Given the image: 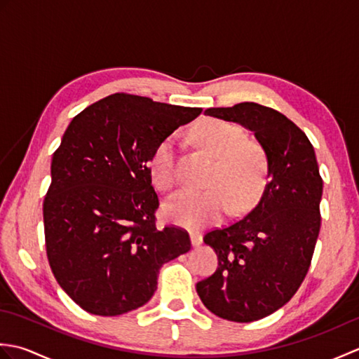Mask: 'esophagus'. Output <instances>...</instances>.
Masks as SVG:
<instances>
[{"label": "esophagus", "mask_w": 359, "mask_h": 359, "mask_svg": "<svg viewBox=\"0 0 359 359\" xmlns=\"http://www.w3.org/2000/svg\"><path fill=\"white\" fill-rule=\"evenodd\" d=\"M189 239H191L193 247H199L202 243V234L201 233H189Z\"/></svg>", "instance_id": "obj_1"}]
</instances>
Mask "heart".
I'll return each mask as SVG.
<instances>
[{"label": "heart", "instance_id": "heart-1", "mask_svg": "<svg viewBox=\"0 0 359 359\" xmlns=\"http://www.w3.org/2000/svg\"><path fill=\"white\" fill-rule=\"evenodd\" d=\"M193 139L216 158L205 191L179 193L165 205V216L187 228H203L219 222L228 208L236 215L248 211L261 197L269 162L261 144L245 139L238 125L219 118H203L193 128ZM152 184L162 191L175 185V139L166 137L149 158Z\"/></svg>", "mask_w": 359, "mask_h": 359}]
</instances>
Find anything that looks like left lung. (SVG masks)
Segmentation results:
<instances>
[{"label": "left lung", "instance_id": "obj_1", "mask_svg": "<svg viewBox=\"0 0 359 359\" xmlns=\"http://www.w3.org/2000/svg\"><path fill=\"white\" fill-rule=\"evenodd\" d=\"M205 114L255 133L269 184L245 217L205 234L219 266L196 290L216 316L257 321L285 306L306 278L321 228L323 179L313 144L284 114L253 102Z\"/></svg>", "mask_w": 359, "mask_h": 359}]
</instances>
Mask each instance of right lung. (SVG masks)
Segmentation results:
<instances>
[{
    "label": "right lung",
    "instance_id": "obj_1",
    "mask_svg": "<svg viewBox=\"0 0 359 359\" xmlns=\"http://www.w3.org/2000/svg\"><path fill=\"white\" fill-rule=\"evenodd\" d=\"M202 112L114 94L67 126L43 203L53 276L88 313L117 316L147 304L158 270L191 248L179 226H156L149 158L157 144Z\"/></svg>",
    "mask_w": 359,
    "mask_h": 359
}]
</instances>
